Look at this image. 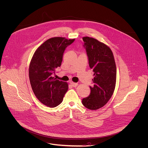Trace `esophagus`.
Listing matches in <instances>:
<instances>
[{
	"mask_svg": "<svg viewBox=\"0 0 148 148\" xmlns=\"http://www.w3.org/2000/svg\"><path fill=\"white\" fill-rule=\"evenodd\" d=\"M70 84L72 85V86L73 87H76L77 85H78V84L77 83H75V82H70Z\"/></svg>",
	"mask_w": 148,
	"mask_h": 148,
	"instance_id": "34e87169",
	"label": "esophagus"
}]
</instances>
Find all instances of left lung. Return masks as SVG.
Segmentation results:
<instances>
[{"instance_id":"obj_1","label":"left lung","mask_w":148,"mask_h":148,"mask_svg":"<svg viewBox=\"0 0 148 148\" xmlns=\"http://www.w3.org/2000/svg\"><path fill=\"white\" fill-rule=\"evenodd\" d=\"M89 66L94 72L90 93L82 100L88 109L96 110L106 105L112 97L116 84V67L113 53L104 43L89 37L82 38Z\"/></svg>"}]
</instances>
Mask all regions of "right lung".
Instances as JSON below:
<instances>
[{"mask_svg":"<svg viewBox=\"0 0 148 148\" xmlns=\"http://www.w3.org/2000/svg\"><path fill=\"white\" fill-rule=\"evenodd\" d=\"M75 39L53 37L45 41L35 51L31 60L29 76L32 90L37 99L45 106H59L68 90V84L52 77L61 66L66 48Z\"/></svg>","mask_w":148,"mask_h":148,"instance_id":"1","label":"right lung"}]
</instances>
